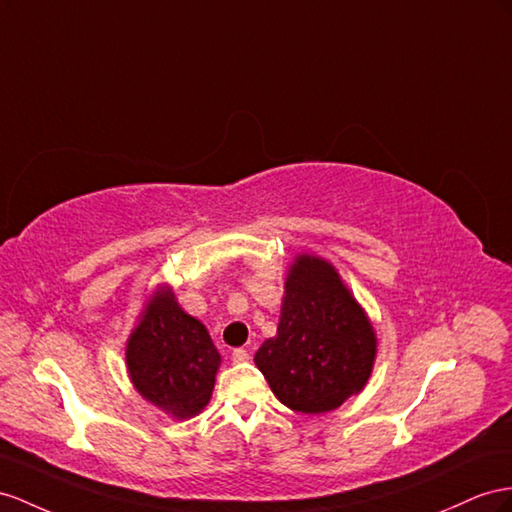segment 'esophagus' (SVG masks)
<instances>
[{
    "mask_svg": "<svg viewBox=\"0 0 512 512\" xmlns=\"http://www.w3.org/2000/svg\"><path fill=\"white\" fill-rule=\"evenodd\" d=\"M231 359H233V363H246L248 359H251V355H248V352H246L244 348H235V350L231 352Z\"/></svg>",
    "mask_w": 512,
    "mask_h": 512,
    "instance_id": "34e87169",
    "label": "esophagus"
}]
</instances>
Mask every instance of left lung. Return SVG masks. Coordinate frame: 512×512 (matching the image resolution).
<instances>
[{
  "label": "left lung",
  "mask_w": 512,
  "mask_h": 512,
  "mask_svg": "<svg viewBox=\"0 0 512 512\" xmlns=\"http://www.w3.org/2000/svg\"><path fill=\"white\" fill-rule=\"evenodd\" d=\"M372 324L329 261L303 255L285 281L277 335L255 355L274 396L300 413L337 409L368 383Z\"/></svg>",
  "instance_id": "1"
}]
</instances>
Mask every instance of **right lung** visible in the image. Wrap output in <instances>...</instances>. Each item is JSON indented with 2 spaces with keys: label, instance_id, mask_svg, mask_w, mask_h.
I'll return each instance as SVG.
<instances>
[{
  "label": "right lung",
  "instance_id": "right-lung-1",
  "mask_svg": "<svg viewBox=\"0 0 512 512\" xmlns=\"http://www.w3.org/2000/svg\"><path fill=\"white\" fill-rule=\"evenodd\" d=\"M220 355L205 326L162 290L131 333L127 370L140 396L175 417H192L212 398Z\"/></svg>",
  "mask_w": 512,
  "mask_h": 512
}]
</instances>
